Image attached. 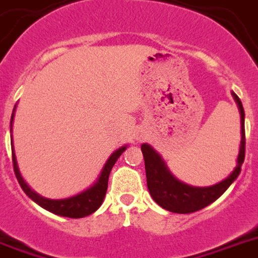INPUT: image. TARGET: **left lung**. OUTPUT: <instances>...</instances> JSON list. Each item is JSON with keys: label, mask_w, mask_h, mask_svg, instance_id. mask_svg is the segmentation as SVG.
Returning a JSON list of instances; mask_svg holds the SVG:
<instances>
[{"label": "left lung", "mask_w": 258, "mask_h": 258, "mask_svg": "<svg viewBox=\"0 0 258 258\" xmlns=\"http://www.w3.org/2000/svg\"><path fill=\"white\" fill-rule=\"evenodd\" d=\"M232 95H234L240 109L241 142H240L236 168L223 181L218 182L213 186H206V188L186 185L171 175L159 154L155 153L153 147L146 144L141 146V150L144 154L145 168H146L147 188H149V192H150L151 197L154 198V201L159 206H162L163 209L172 211V213H179V214H189V213L201 210L221 197L239 176L240 171H241V164L244 163V158H245L244 108L240 102L239 96L234 92H232Z\"/></svg>", "instance_id": "obj_1"}]
</instances>
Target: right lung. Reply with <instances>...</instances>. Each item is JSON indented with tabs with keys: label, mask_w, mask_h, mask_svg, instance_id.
<instances>
[{
	"label": "right lung",
	"mask_w": 258,
	"mask_h": 258,
	"mask_svg": "<svg viewBox=\"0 0 258 258\" xmlns=\"http://www.w3.org/2000/svg\"><path fill=\"white\" fill-rule=\"evenodd\" d=\"M13 118H14V111L12 114V121H10V126L13 124ZM126 150V146L120 147L118 150L114 151L109 159L107 160V163L103 167V171L99 176L98 181L89 188L85 192L79 193V195L74 196V197L65 198V200H49V198H44L41 196H39L37 193H35L34 190H31L30 186L24 182V180L22 179L21 173H19L18 164H17V159H15L14 155V149H13V166H14V172L17 176V180H18L19 185L22 186V189L24 190V193L34 200L37 205H40L41 208H44L45 210L53 213V214L61 215V217H68V218H83L87 217V215L92 214L94 211L98 210L102 205L103 200H104V196L107 193L108 188V177H109V173H111L112 167L114 166L116 160L120 158V155L124 151Z\"/></svg>",
	"instance_id": "1"
}]
</instances>
